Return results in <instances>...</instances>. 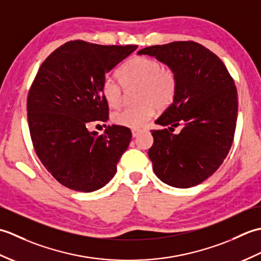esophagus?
I'll list each match as a JSON object with an SVG mask.
<instances>
[{
	"label": "esophagus",
	"mask_w": 261,
	"mask_h": 261,
	"mask_svg": "<svg viewBox=\"0 0 261 261\" xmlns=\"http://www.w3.org/2000/svg\"><path fill=\"white\" fill-rule=\"evenodd\" d=\"M131 132H132V137L136 138L138 135L140 134V130H139V129H132Z\"/></svg>",
	"instance_id": "34e87169"
}]
</instances>
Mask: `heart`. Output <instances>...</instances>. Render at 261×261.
<instances>
[{
    "label": "heart",
    "instance_id": "obj_1",
    "mask_svg": "<svg viewBox=\"0 0 261 261\" xmlns=\"http://www.w3.org/2000/svg\"><path fill=\"white\" fill-rule=\"evenodd\" d=\"M122 84L125 87L139 86L136 107H126L113 113L116 125L138 129L152 118L156 108L167 109L173 103L177 92V79L171 69L163 68L158 60L148 57H135L119 70ZM104 101L111 108H118L123 97V87L112 77L105 79L102 84Z\"/></svg>",
    "mask_w": 261,
    "mask_h": 261
}]
</instances>
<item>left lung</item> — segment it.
I'll return each instance as SVG.
<instances>
[{
    "label": "left lung",
    "instance_id": "1",
    "mask_svg": "<svg viewBox=\"0 0 261 261\" xmlns=\"http://www.w3.org/2000/svg\"><path fill=\"white\" fill-rule=\"evenodd\" d=\"M176 75L173 103L154 121L148 154L153 173L165 184L188 188L201 184L222 165L233 142L238 93L228 69L215 54L194 41L143 48ZM179 123L183 129L172 134Z\"/></svg>",
    "mask_w": 261,
    "mask_h": 261
}]
</instances>
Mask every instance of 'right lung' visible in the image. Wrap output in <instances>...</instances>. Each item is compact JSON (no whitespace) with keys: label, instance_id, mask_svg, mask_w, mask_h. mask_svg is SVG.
<instances>
[{"label":"right lung","instance_id":"obj_1","mask_svg":"<svg viewBox=\"0 0 261 261\" xmlns=\"http://www.w3.org/2000/svg\"><path fill=\"white\" fill-rule=\"evenodd\" d=\"M137 48L69 41L39 68L27 103L30 136L38 158L65 187L91 193L114 177L130 129L113 124L98 135L87 125L109 119L105 75Z\"/></svg>","mask_w":261,"mask_h":261}]
</instances>
